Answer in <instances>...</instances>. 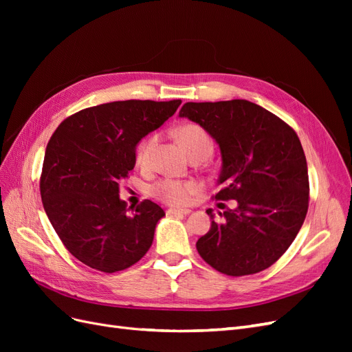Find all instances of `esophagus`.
Wrapping results in <instances>:
<instances>
[{
  "instance_id": "34e87169",
  "label": "esophagus",
  "mask_w": 352,
  "mask_h": 352,
  "mask_svg": "<svg viewBox=\"0 0 352 352\" xmlns=\"http://www.w3.org/2000/svg\"><path fill=\"white\" fill-rule=\"evenodd\" d=\"M190 210H177V208H170L167 210V214L170 216H188Z\"/></svg>"
}]
</instances>
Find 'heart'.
Masks as SVG:
<instances>
[{
	"label": "heart",
	"mask_w": 352,
	"mask_h": 352,
	"mask_svg": "<svg viewBox=\"0 0 352 352\" xmlns=\"http://www.w3.org/2000/svg\"><path fill=\"white\" fill-rule=\"evenodd\" d=\"M179 141L184 144L186 151L194 154L201 150H211V141L207 132L198 124H184L177 129ZM155 144V136H150L148 140L142 141L136 148V163L140 166H146L150 162L153 146ZM199 190V184L197 180H179V179H162L153 185L151 194L166 202L168 206L182 207L188 204L189 198L195 195Z\"/></svg>",
	"instance_id": "heart-1"
}]
</instances>
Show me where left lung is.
Here are the masks:
<instances>
[{
	"label": "left lung",
	"mask_w": 352,
	"mask_h": 352,
	"mask_svg": "<svg viewBox=\"0 0 352 352\" xmlns=\"http://www.w3.org/2000/svg\"><path fill=\"white\" fill-rule=\"evenodd\" d=\"M199 124L220 148L216 199L236 207L216 214L197 242L220 273H258L278 261L300 232L308 210V170L292 127L247 100L186 102L179 111Z\"/></svg>",
	"instance_id": "obj_1"
}]
</instances>
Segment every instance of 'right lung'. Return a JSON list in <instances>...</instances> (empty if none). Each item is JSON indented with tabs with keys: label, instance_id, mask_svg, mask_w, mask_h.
<instances>
[{
	"label": "right lung",
	"instance_id": "obj_1",
	"mask_svg": "<svg viewBox=\"0 0 352 352\" xmlns=\"http://www.w3.org/2000/svg\"><path fill=\"white\" fill-rule=\"evenodd\" d=\"M180 102L100 104L70 116L51 136L41 176L42 204L61 242L83 264L114 273L150 250L164 211L145 199L129 214L120 182L135 167L138 144Z\"/></svg>",
	"mask_w": 352,
	"mask_h": 352
}]
</instances>
